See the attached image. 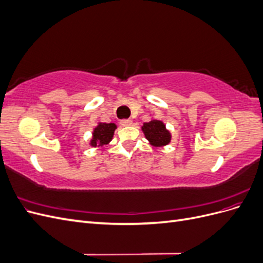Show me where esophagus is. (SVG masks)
I'll return each instance as SVG.
<instances>
[{"label":"esophagus","instance_id":"34e87169","mask_svg":"<svg viewBox=\"0 0 263 263\" xmlns=\"http://www.w3.org/2000/svg\"><path fill=\"white\" fill-rule=\"evenodd\" d=\"M119 124H121V125H122V126H124V127H126V126H130V125L133 124V121H132V119H122L121 123H119Z\"/></svg>","mask_w":263,"mask_h":263}]
</instances>
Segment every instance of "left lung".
<instances>
[{
    "label": "left lung",
    "instance_id": "obj_1",
    "mask_svg": "<svg viewBox=\"0 0 263 263\" xmlns=\"http://www.w3.org/2000/svg\"><path fill=\"white\" fill-rule=\"evenodd\" d=\"M145 137L155 147L166 146L171 141V134L165 128V125L158 119H151L148 123H144L141 127Z\"/></svg>",
    "mask_w": 263,
    "mask_h": 263
}]
</instances>
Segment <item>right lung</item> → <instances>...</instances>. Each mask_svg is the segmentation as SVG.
I'll use <instances>...</instances> for the list:
<instances>
[{
  "instance_id": "obj_1",
  "label": "right lung",
  "mask_w": 263,
  "mask_h": 263,
  "mask_svg": "<svg viewBox=\"0 0 263 263\" xmlns=\"http://www.w3.org/2000/svg\"><path fill=\"white\" fill-rule=\"evenodd\" d=\"M117 126L114 123H99L93 130V137L90 141L92 147H100L103 145H107L112 140L113 135Z\"/></svg>"
}]
</instances>
